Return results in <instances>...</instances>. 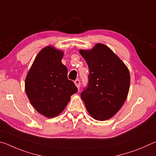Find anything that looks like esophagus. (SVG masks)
Instances as JSON below:
<instances>
[{
    "label": "esophagus",
    "mask_w": 156,
    "mask_h": 156,
    "mask_svg": "<svg viewBox=\"0 0 156 156\" xmlns=\"http://www.w3.org/2000/svg\"><path fill=\"white\" fill-rule=\"evenodd\" d=\"M74 83L76 84V86L78 88H80V80H78V79H76V80L74 81Z\"/></svg>",
    "instance_id": "obj_1"
}]
</instances>
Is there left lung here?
<instances>
[{
  "label": "left lung",
  "mask_w": 156,
  "mask_h": 156,
  "mask_svg": "<svg viewBox=\"0 0 156 156\" xmlns=\"http://www.w3.org/2000/svg\"><path fill=\"white\" fill-rule=\"evenodd\" d=\"M87 63L88 84L80 94L92 117L105 120L113 117L125 102L130 74L122 60L102 44L89 51L80 50Z\"/></svg>",
  "instance_id": "1"
}]
</instances>
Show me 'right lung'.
Returning a JSON list of instances; mask_svg holds the SVG:
<instances>
[{
  "instance_id": "1",
  "label": "right lung",
  "mask_w": 156,
  "mask_h": 156,
  "mask_svg": "<svg viewBox=\"0 0 156 156\" xmlns=\"http://www.w3.org/2000/svg\"><path fill=\"white\" fill-rule=\"evenodd\" d=\"M63 53L51 47L42 49L25 80V91L32 106L41 114L54 118L61 113L78 91L67 78V69L61 62Z\"/></svg>"
}]
</instances>
